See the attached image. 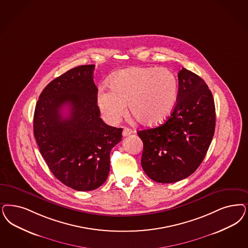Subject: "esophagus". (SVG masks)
Masks as SVG:
<instances>
[{"label": "esophagus", "mask_w": 248, "mask_h": 248, "mask_svg": "<svg viewBox=\"0 0 248 248\" xmlns=\"http://www.w3.org/2000/svg\"><path fill=\"white\" fill-rule=\"evenodd\" d=\"M132 133H133V130H132V129L124 127V131H123V136H124V137H127L129 135H131Z\"/></svg>", "instance_id": "esophagus-1"}]
</instances>
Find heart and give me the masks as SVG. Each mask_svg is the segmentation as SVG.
Returning a JSON list of instances; mask_svg holds the SVG:
<instances>
[{"instance_id":"b5f03b06","label":"heart","mask_w":248,"mask_h":248,"mask_svg":"<svg viewBox=\"0 0 248 248\" xmlns=\"http://www.w3.org/2000/svg\"><path fill=\"white\" fill-rule=\"evenodd\" d=\"M111 91L99 92L97 103L103 119L117 124L129 110L140 123L154 125L166 119L176 103L179 82L166 68H131L111 78Z\"/></svg>"}]
</instances>
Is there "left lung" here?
I'll return each instance as SVG.
<instances>
[{
  "label": "left lung",
  "instance_id": "left-lung-1",
  "mask_svg": "<svg viewBox=\"0 0 248 248\" xmlns=\"http://www.w3.org/2000/svg\"><path fill=\"white\" fill-rule=\"evenodd\" d=\"M175 107L155 128L138 131L144 149L141 165L151 180L172 183L184 180L204 159L215 129L214 97L204 80L182 68Z\"/></svg>",
  "mask_w": 248,
  "mask_h": 248
}]
</instances>
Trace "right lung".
<instances>
[{
	"label": "right lung",
	"instance_id": "add662e5",
	"mask_svg": "<svg viewBox=\"0 0 248 248\" xmlns=\"http://www.w3.org/2000/svg\"><path fill=\"white\" fill-rule=\"evenodd\" d=\"M94 67L78 66L53 79L34 109V138L47 167L64 185L79 191L93 190L107 180L111 148L123 132L100 117Z\"/></svg>",
	"mask_w": 248,
	"mask_h": 248
}]
</instances>
